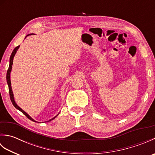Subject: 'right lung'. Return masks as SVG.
Returning a JSON list of instances; mask_svg holds the SVG:
<instances>
[{
	"mask_svg": "<svg viewBox=\"0 0 155 155\" xmlns=\"http://www.w3.org/2000/svg\"><path fill=\"white\" fill-rule=\"evenodd\" d=\"M29 35H28L27 36H29ZM26 37H25V38H26ZM19 47H20V46H18V47H16V48H15V49H14V50H13V51H12V54H11V57H10V64H9V67H8V68L7 73H6V81H7V84H8V91H9L10 98H11V102H12V104L14 105V107H15L16 108H17L18 110H19L20 111H21L22 113L23 114H24L26 117H27L28 118H29V119L31 120H32V121H34V122H36V121H35L33 119H32V118L30 116H29V115H28L27 113H26L24 110H22V108H20V107L18 106V105L16 104L15 101V99H14V97H13V93H12V88H11V76H10V74H11V69H12V62H13V58H14L15 55V54H16V51H17V50L18 49ZM56 117H57V116H56ZM55 117L52 118V119H51L50 120H53L54 118H55ZM50 120H49V121H50Z\"/></svg>",
	"mask_w": 155,
	"mask_h": 155,
	"instance_id": "1",
	"label": "right lung"
}]
</instances>
